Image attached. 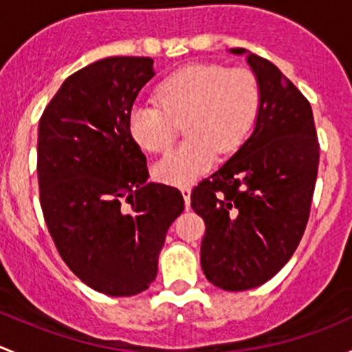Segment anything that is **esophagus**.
<instances>
[{
    "mask_svg": "<svg viewBox=\"0 0 352 352\" xmlns=\"http://www.w3.org/2000/svg\"><path fill=\"white\" fill-rule=\"evenodd\" d=\"M181 193H183V198H184V203H186V208L190 206V197H191V188L190 186H181L179 188Z\"/></svg>",
    "mask_w": 352,
    "mask_h": 352,
    "instance_id": "1",
    "label": "esophagus"
}]
</instances>
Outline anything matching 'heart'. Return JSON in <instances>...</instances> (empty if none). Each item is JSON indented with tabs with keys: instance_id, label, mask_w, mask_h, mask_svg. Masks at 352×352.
<instances>
[{
	"instance_id": "b5f03b06",
	"label": "heart",
	"mask_w": 352,
	"mask_h": 352,
	"mask_svg": "<svg viewBox=\"0 0 352 352\" xmlns=\"http://www.w3.org/2000/svg\"><path fill=\"white\" fill-rule=\"evenodd\" d=\"M259 85L245 69L191 64L177 69L157 88V103L139 101L129 113L133 140L149 152L166 151L177 135L188 139L154 164L162 183L188 184L200 177L219 154L244 142L259 111Z\"/></svg>"
}]
</instances>
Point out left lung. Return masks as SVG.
I'll return each instance as SVG.
<instances>
[{
    "label": "left lung",
    "instance_id": "1",
    "mask_svg": "<svg viewBox=\"0 0 352 352\" xmlns=\"http://www.w3.org/2000/svg\"><path fill=\"white\" fill-rule=\"evenodd\" d=\"M248 56L261 101L251 137L191 191L205 220L201 270L227 292L266 283L298 248L310 215L318 139L305 96L267 59Z\"/></svg>",
    "mask_w": 352,
    "mask_h": 352
}]
</instances>
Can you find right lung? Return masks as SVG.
Wrapping results in <instances>:
<instances>
[{"label": "right lung", "mask_w": 352, "mask_h": 352, "mask_svg": "<svg viewBox=\"0 0 352 352\" xmlns=\"http://www.w3.org/2000/svg\"><path fill=\"white\" fill-rule=\"evenodd\" d=\"M151 57H107L71 74L38 122L37 175L47 229L69 270L96 292L149 288L166 232L184 208L173 186L149 183L129 130Z\"/></svg>", "instance_id": "right-lung-1"}]
</instances>
